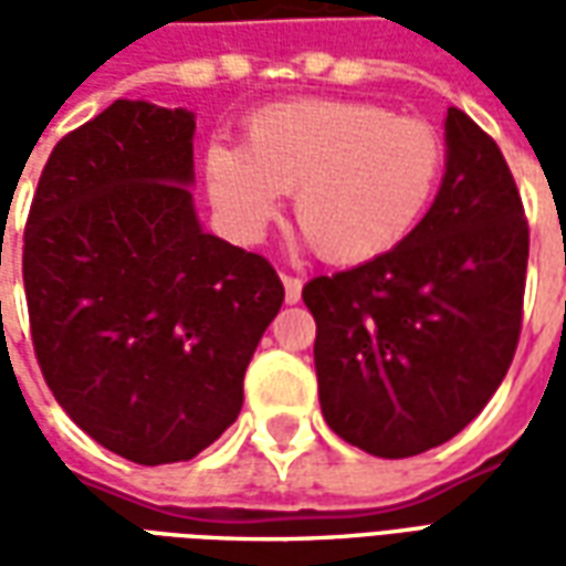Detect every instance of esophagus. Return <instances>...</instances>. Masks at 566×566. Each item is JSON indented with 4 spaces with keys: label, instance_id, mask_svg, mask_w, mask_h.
Returning <instances> with one entry per match:
<instances>
[{
    "label": "esophagus",
    "instance_id": "obj_1",
    "mask_svg": "<svg viewBox=\"0 0 566 566\" xmlns=\"http://www.w3.org/2000/svg\"><path fill=\"white\" fill-rule=\"evenodd\" d=\"M282 284H284V300H287L291 306L300 303V296H303V282L294 279V275H282Z\"/></svg>",
    "mask_w": 566,
    "mask_h": 566
}]
</instances>
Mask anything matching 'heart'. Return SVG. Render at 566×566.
Segmentation results:
<instances>
[{
  "label": "heart",
  "instance_id": "obj_1",
  "mask_svg": "<svg viewBox=\"0 0 566 566\" xmlns=\"http://www.w3.org/2000/svg\"><path fill=\"white\" fill-rule=\"evenodd\" d=\"M446 145L427 120L352 99H296L248 117L245 148L206 150V190L239 242H258L294 193L306 242L336 266L391 254L437 197Z\"/></svg>",
  "mask_w": 566,
  "mask_h": 566
}]
</instances>
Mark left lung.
<instances>
[{"instance_id":"1","label":"left lung","mask_w":566,"mask_h":566,"mask_svg":"<svg viewBox=\"0 0 566 566\" xmlns=\"http://www.w3.org/2000/svg\"><path fill=\"white\" fill-rule=\"evenodd\" d=\"M527 221L494 139L446 115V172L403 245L303 287L324 421L376 458H412L470 424L522 333Z\"/></svg>"}]
</instances>
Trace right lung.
I'll list each match as a JSON object with an SVG mask.
<instances>
[{"label": "right lung", "instance_id": "right-lung-1", "mask_svg": "<svg viewBox=\"0 0 566 566\" xmlns=\"http://www.w3.org/2000/svg\"><path fill=\"white\" fill-rule=\"evenodd\" d=\"M187 108L117 99L56 142L23 235L35 357L66 416L145 467L197 458L242 409L284 287L202 230Z\"/></svg>", "mask_w": 566, "mask_h": 566}]
</instances>
